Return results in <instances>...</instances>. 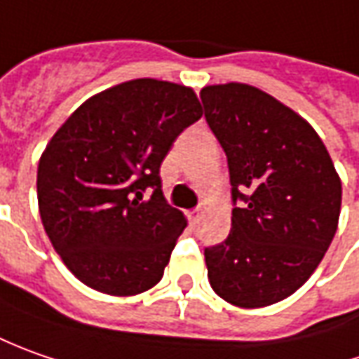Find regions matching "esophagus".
<instances>
[{"label": "esophagus", "mask_w": 359, "mask_h": 359, "mask_svg": "<svg viewBox=\"0 0 359 359\" xmlns=\"http://www.w3.org/2000/svg\"><path fill=\"white\" fill-rule=\"evenodd\" d=\"M187 218L191 220L192 224H196L198 218H201V208H191V210H187Z\"/></svg>", "instance_id": "esophagus-1"}]
</instances>
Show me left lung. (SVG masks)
<instances>
[{"label": "left lung", "mask_w": 359, "mask_h": 359, "mask_svg": "<svg viewBox=\"0 0 359 359\" xmlns=\"http://www.w3.org/2000/svg\"><path fill=\"white\" fill-rule=\"evenodd\" d=\"M204 118L230 175L232 229L204 248L208 282L241 308L276 304L312 276L338 229L341 182L316 130L264 91L212 85Z\"/></svg>", "instance_id": "1"}]
</instances>
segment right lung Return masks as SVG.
Masks as SVG:
<instances>
[{
    "label": "right lung",
    "mask_w": 359,
    "mask_h": 359,
    "mask_svg": "<svg viewBox=\"0 0 359 359\" xmlns=\"http://www.w3.org/2000/svg\"><path fill=\"white\" fill-rule=\"evenodd\" d=\"M201 117L189 87L135 79L87 99L53 135L37 168L39 215L83 284L133 296L163 278L187 220L163 196L161 165Z\"/></svg>",
    "instance_id": "obj_1"
}]
</instances>
